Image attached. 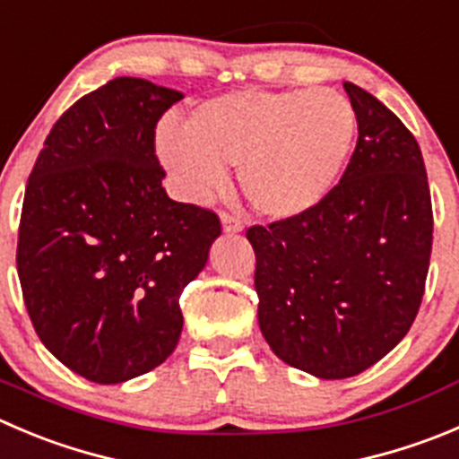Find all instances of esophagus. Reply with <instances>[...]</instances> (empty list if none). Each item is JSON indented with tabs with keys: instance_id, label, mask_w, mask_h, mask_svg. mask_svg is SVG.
I'll list each match as a JSON object with an SVG mask.
<instances>
[{
	"instance_id": "obj_1",
	"label": "esophagus",
	"mask_w": 459,
	"mask_h": 459,
	"mask_svg": "<svg viewBox=\"0 0 459 459\" xmlns=\"http://www.w3.org/2000/svg\"><path fill=\"white\" fill-rule=\"evenodd\" d=\"M221 221H222V230H225L227 234H237L243 230V221H241V216H237V213L222 212Z\"/></svg>"
}]
</instances>
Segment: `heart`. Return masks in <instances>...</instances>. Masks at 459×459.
<instances>
[{
	"instance_id": "b5f03b06",
	"label": "heart",
	"mask_w": 459,
	"mask_h": 459,
	"mask_svg": "<svg viewBox=\"0 0 459 459\" xmlns=\"http://www.w3.org/2000/svg\"><path fill=\"white\" fill-rule=\"evenodd\" d=\"M356 110L335 90L234 91L200 103L185 133L164 128L160 155L194 195L238 167L243 195L256 212L292 218L326 198L356 137Z\"/></svg>"
}]
</instances>
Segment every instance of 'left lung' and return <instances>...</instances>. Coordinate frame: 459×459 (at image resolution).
Returning a JSON list of instances; mask_svg holds the SVG:
<instances>
[{
    "label": "left lung",
    "instance_id": "8db88e82",
    "mask_svg": "<svg viewBox=\"0 0 459 459\" xmlns=\"http://www.w3.org/2000/svg\"><path fill=\"white\" fill-rule=\"evenodd\" d=\"M358 142L320 204L247 227L259 326L290 368L349 378L403 340L426 290L433 203L414 134L363 87L344 82Z\"/></svg>",
    "mask_w": 459,
    "mask_h": 459
}]
</instances>
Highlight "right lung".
Wrapping results in <instances>:
<instances>
[{
    "mask_svg": "<svg viewBox=\"0 0 459 459\" xmlns=\"http://www.w3.org/2000/svg\"><path fill=\"white\" fill-rule=\"evenodd\" d=\"M180 99L133 76L81 96L26 182L22 298L42 344L87 381L124 383L171 356L182 290L221 234L216 212L161 186L155 128Z\"/></svg>",
    "mask_w": 459,
    "mask_h": 459,
    "instance_id": "right-lung-1",
    "label": "right lung"
}]
</instances>
